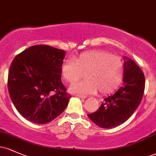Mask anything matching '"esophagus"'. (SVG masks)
Here are the masks:
<instances>
[{"mask_svg": "<svg viewBox=\"0 0 156 156\" xmlns=\"http://www.w3.org/2000/svg\"><path fill=\"white\" fill-rule=\"evenodd\" d=\"M76 96L78 97V98H81V99H85V98H87V96L83 95V94H76Z\"/></svg>", "mask_w": 156, "mask_h": 156, "instance_id": "obj_1", "label": "esophagus"}]
</instances>
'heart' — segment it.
Returning a JSON list of instances; mask_svg holds the SVG:
<instances>
[{"instance_id": "b5f03b06", "label": "heart", "mask_w": 156, "mask_h": 156, "mask_svg": "<svg viewBox=\"0 0 156 156\" xmlns=\"http://www.w3.org/2000/svg\"><path fill=\"white\" fill-rule=\"evenodd\" d=\"M124 65L120 57L106 51H93L82 53L74 61H64L61 67L65 82L76 83L85 76L87 79L73 84L72 92L105 94L113 92L120 83Z\"/></svg>"}]
</instances>
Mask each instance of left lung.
I'll return each instance as SVG.
<instances>
[{
    "mask_svg": "<svg viewBox=\"0 0 156 156\" xmlns=\"http://www.w3.org/2000/svg\"><path fill=\"white\" fill-rule=\"evenodd\" d=\"M122 86L114 94L105 98L95 112L88 117L98 126L111 128L122 124L131 117L140 104L145 78L141 69L133 60L125 58Z\"/></svg>",
    "mask_w": 156,
    "mask_h": 156,
    "instance_id": "8db88e82",
    "label": "left lung"
}]
</instances>
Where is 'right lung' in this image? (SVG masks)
Segmentation results:
<instances>
[{
    "mask_svg": "<svg viewBox=\"0 0 156 156\" xmlns=\"http://www.w3.org/2000/svg\"><path fill=\"white\" fill-rule=\"evenodd\" d=\"M65 51L46 44L27 48L15 57L8 75L12 103L27 120L46 124L67 108L71 95L62 82Z\"/></svg>",
    "mask_w": 156,
    "mask_h": 156,
    "instance_id": "right-lung-1",
    "label": "right lung"
}]
</instances>
